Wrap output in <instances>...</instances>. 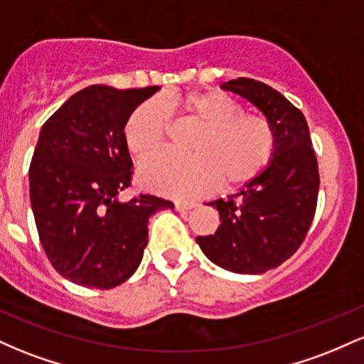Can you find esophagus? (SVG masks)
Instances as JSON below:
<instances>
[{
	"mask_svg": "<svg viewBox=\"0 0 364 364\" xmlns=\"http://www.w3.org/2000/svg\"><path fill=\"white\" fill-rule=\"evenodd\" d=\"M174 205H176L178 212H188L191 210V208H195L198 203L193 202V200H181V202H176Z\"/></svg>",
	"mask_w": 364,
	"mask_h": 364,
	"instance_id": "obj_1",
	"label": "esophagus"
}]
</instances>
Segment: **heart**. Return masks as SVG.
I'll list each match as a JSON object with an SVG mask.
<instances>
[{
	"label": "heart",
	"instance_id": "1",
	"mask_svg": "<svg viewBox=\"0 0 364 364\" xmlns=\"http://www.w3.org/2000/svg\"><path fill=\"white\" fill-rule=\"evenodd\" d=\"M179 111L202 127L191 145L195 156L162 152L139 166V181L149 190L169 196L198 195L223 183L243 185L257 178L275 150V135L263 116L246 114L243 106L219 90L186 92L147 101L129 114L124 144L135 157H145L164 145L166 110Z\"/></svg>",
	"mask_w": 364,
	"mask_h": 364
}]
</instances>
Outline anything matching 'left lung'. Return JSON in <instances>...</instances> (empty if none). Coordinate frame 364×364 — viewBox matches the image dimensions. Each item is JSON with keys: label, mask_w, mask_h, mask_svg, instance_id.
<instances>
[{"label": "left lung", "mask_w": 364, "mask_h": 364, "mask_svg": "<svg viewBox=\"0 0 364 364\" xmlns=\"http://www.w3.org/2000/svg\"><path fill=\"white\" fill-rule=\"evenodd\" d=\"M265 116L275 135L267 168L228 200L207 205L219 210L214 235L198 236L210 262L235 274H263L286 262L310 229L318 196V164L303 112L267 83L253 78L224 82Z\"/></svg>", "instance_id": "8db88e82"}]
</instances>
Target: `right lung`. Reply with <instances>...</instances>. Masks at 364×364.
Masks as SVG:
<instances>
[{"mask_svg": "<svg viewBox=\"0 0 364 364\" xmlns=\"http://www.w3.org/2000/svg\"><path fill=\"white\" fill-rule=\"evenodd\" d=\"M159 89L90 85L41 128L28 169L32 212L51 265L78 286L111 289L132 277L150 215L174 207L154 195L118 198L133 168L124 124Z\"/></svg>", "mask_w": 364, "mask_h": 364, "instance_id": "obj_1", "label": "right lung"}]
</instances>
